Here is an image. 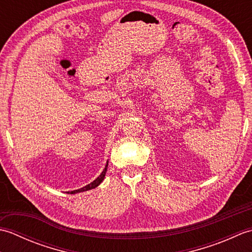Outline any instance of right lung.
Here are the masks:
<instances>
[{"label": "right lung", "mask_w": 252, "mask_h": 252, "mask_svg": "<svg viewBox=\"0 0 252 252\" xmlns=\"http://www.w3.org/2000/svg\"><path fill=\"white\" fill-rule=\"evenodd\" d=\"M107 167H108V161H107V164L105 165V169L103 170V172L100 173V175L98 176L97 179H95L93 182H91L90 184H88L87 186H84V187H82V189H76V190H71L70 191V194H77V192H81V191H87V190H90V189H95V187H97L101 182L104 181V179H105V175H106V172H107ZM68 194H69V191H68Z\"/></svg>", "instance_id": "1"}]
</instances>
